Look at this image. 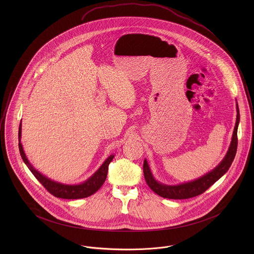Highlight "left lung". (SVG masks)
<instances>
[{
  "instance_id": "1",
  "label": "left lung",
  "mask_w": 254,
  "mask_h": 254,
  "mask_svg": "<svg viewBox=\"0 0 254 254\" xmlns=\"http://www.w3.org/2000/svg\"><path fill=\"white\" fill-rule=\"evenodd\" d=\"M236 111H237L236 123L232 133L230 147L227 151V154L225 155L224 159L221 161V163L216 168H214L211 171L205 173V175H203L198 179H195L193 181L182 183L179 185H165L158 182L154 178L149 168V165L145 159L144 175H145V182L148 185V187L155 193L160 195L161 197L168 198V199H189L205 192L210 186H212L215 182L218 181L229 170L235 157L236 150H237V144H238L237 129L240 122V113H239V108H238L237 102H236Z\"/></svg>"
}]
</instances>
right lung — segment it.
<instances>
[{
	"instance_id": "obj_1",
	"label": "right lung",
	"mask_w": 254,
	"mask_h": 254,
	"mask_svg": "<svg viewBox=\"0 0 254 254\" xmlns=\"http://www.w3.org/2000/svg\"><path fill=\"white\" fill-rule=\"evenodd\" d=\"M21 138H22V122L19 127V150L24 164L32 172V174L36 177L37 180L48 190L49 192L54 195L55 197L62 198V199H81L95 193L106 181L108 170H109V165L112 161V159L114 158L113 154L109 155V157L107 158L105 162L102 164V166L97 169L87 180H85L83 183L74 184V185L63 184V183L51 180L50 178L43 175L40 171H38L37 169L33 168V166L29 163L28 159L26 158V155L24 153V147L21 143Z\"/></svg>"
}]
</instances>
